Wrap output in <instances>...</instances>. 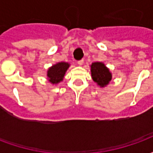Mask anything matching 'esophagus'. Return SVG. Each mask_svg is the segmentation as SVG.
Segmentation results:
<instances>
[{
    "instance_id": "1",
    "label": "esophagus",
    "mask_w": 153,
    "mask_h": 153,
    "mask_svg": "<svg viewBox=\"0 0 153 153\" xmlns=\"http://www.w3.org/2000/svg\"><path fill=\"white\" fill-rule=\"evenodd\" d=\"M83 64V60H80L78 61V65H82Z\"/></svg>"
}]
</instances>
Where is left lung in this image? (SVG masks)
<instances>
[{
  "label": "left lung",
  "mask_w": 153,
  "mask_h": 153,
  "mask_svg": "<svg viewBox=\"0 0 153 153\" xmlns=\"http://www.w3.org/2000/svg\"><path fill=\"white\" fill-rule=\"evenodd\" d=\"M91 72L93 81L101 87L106 86L111 80V74L103 63L95 62L92 64Z\"/></svg>",
  "instance_id": "1"
}]
</instances>
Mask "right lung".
I'll list each match as a JSON object with an SVG mask.
<instances>
[{"label":"right lung","mask_w":153,"mask_h":153,"mask_svg":"<svg viewBox=\"0 0 153 153\" xmlns=\"http://www.w3.org/2000/svg\"><path fill=\"white\" fill-rule=\"evenodd\" d=\"M69 66L70 65L68 63L60 62L51 67L47 71V77L49 79V81L51 83H57L62 81L64 75Z\"/></svg>","instance_id":"add662e5"}]
</instances>
